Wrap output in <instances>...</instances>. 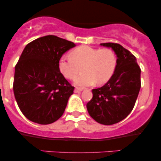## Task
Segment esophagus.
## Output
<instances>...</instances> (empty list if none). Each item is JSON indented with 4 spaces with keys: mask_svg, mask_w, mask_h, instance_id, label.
<instances>
[{
    "mask_svg": "<svg viewBox=\"0 0 161 161\" xmlns=\"http://www.w3.org/2000/svg\"><path fill=\"white\" fill-rule=\"evenodd\" d=\"M83 89H84V88H79V87H76V88H75V92H82Z\"/></svg>",
    "mask_w": 161,
    "mask_h": 161,
    "instance_id": "obj_1",
    "label": "esophagus"
}]
</instances>
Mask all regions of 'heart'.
Here are the masks:
<instances>
[{"label":"heart","mask_w":161,"mask_h":161,"mask_svg":"<svg viewBox=\"0 0 161 161\" xmlns=\"http://www.w3.org/2000/svg\"><path fill=\"white\" fill-rule=\"evenodd\" d=\"M117 64L116 53L112 49L95 48L79 46L60 58L59 67L64 76L73 79L82 68L83 74L75 79L79 86L103 85L110 80Z\"/></svg>","instance_id":"obj_1"}]
</instances>
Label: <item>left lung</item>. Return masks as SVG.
I'll return each instance as SVG.
<instances>
[{"label": "left lung", "mask_w": 161, "mask_h": 161, "mask_svg": "<svg viewBox=\"0 0 161 161\" xmlns=\"http://www.w3.org/2000/svg\"><path fill=\"white\" fill-rule=\"evenodd\" d=\"M117 57L115 72L104 86L92 89L87 110L97 123L110 125L124 119L133 109L141 88V69L136 57L116 43H101Z\"/></svg>", "instance_id": "1"}]
</instances>
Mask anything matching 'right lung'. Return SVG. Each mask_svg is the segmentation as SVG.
<instances>
[{"instance_id":"right-lung-1","label":"right lung","mask_w":161,"mask_h":161,"mask_svg":"<svg viewBox=\"0 0 161 161\" xmlns=\"http://www.w3.org/2000/svg\"><path fill=\"white\" fill-rule=\"evenodd\" d=\"M73 42L46 36L29 43L15 66L13 88L23 115L47 125L61 117L74 87L60 73L59 61Z\"/></svg>"}]
</instances>
